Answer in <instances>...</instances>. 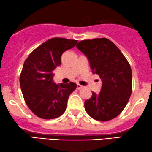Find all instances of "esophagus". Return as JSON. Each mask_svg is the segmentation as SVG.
Here are the masks:
<instances>
[{"label":"esophagus","mask_w":152,"mask_h":152,"mask_svg":"<svg viewBox=\"0 0 152 152\" xmlns=\"http://www.w3.org/2000/svg\"><path fill=\"white\" fill-rule=\"evenodd\" d=\"M82 88H83V86H81V84H76V89H81Z\"/></svg>","instance_id":"34e87169"}]
</instances>
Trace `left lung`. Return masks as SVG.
Segmentation results:
<instances>
[{"label":"left lung","instance_id":"8db88e82","mask_svg":"<svg viewBox=\"0 0 152 152\" xmlns=\"http://www.w3.org/2000/svg\"><path fill=\"white\" fill-rule=\"evenodd\" d=\"M76 47L87 57L92 73L103 81L100 92H92V97L84 102L86 111L96 120H111L125 108L132 93L130 63L108 38L83 40Z\"/></svg>","mask_w":152,"mask_h":152}]
</instances>
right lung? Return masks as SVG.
<instances>
[{"label":"right lung","instance_id":"add662e5","mask_svg":"<svg viewBox=\"0 0 152 152\" xmlns=\"http://www.w3.org/2000/svg\"><path fill=\"white\" fill-rule=\"evenodd\" d=\"M77 42L52 38L34 49L25 60L20 76V87L27 105L39 118L55 119L65 111L68 97L76 89V84L57 85L52 81L53 71L61 64L63 52Z\"/></svg>","mask_w":152,"mask_h":152}]
</instances>
